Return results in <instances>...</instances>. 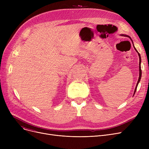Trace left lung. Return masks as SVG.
<instances>
[{"mask_svg":"<svg viewBox=\"0 0 149 149\" xmlns=\"http://www.w3.org/2000/svg\"><path fill=\"white\" fill-rule=\"evenodd\" d=\"M123 36H125V37H129V38H130V37L129 36L125 35V34H123ZM130 39H131V38H130ZM132 43H133V42H132ZM134 49H135L136 51V52H138V56H139V79H138V82H137L136 86L135 89V91H134V94H135V92H136V88H137V86H138V83H139V82L140 81L141 78L142 71H141V56H140V54H139V53L138 52V51L136 50V49L135 48L134 45Z\"/></svg>","mask_w":149,"mask_h":149,"instance_id":"1","label":"left lung"}]
</instances>
